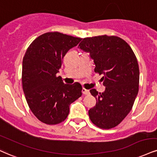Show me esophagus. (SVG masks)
Masks as SVG:
<instances>
[{
    "mask_svg": "<svg viewBox=\"0 0 157 157\" xmlns=\"http://www.w3.org/2000/svg\"><path fill=\"white\" fill-rule=\"evenodd\" d=\"M82 94H85V95H89L90 94L89 90H87V89H86V88H82Z\"/></svg>",
    "mask_w": 157,
    "mask_h": 157,
    "instance_id": "obj_1",
    "label": "esophagus"
}]
</instances>
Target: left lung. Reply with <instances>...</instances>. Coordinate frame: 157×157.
I'll return each mask as SVG.
<instances>
[{
  "label": "left lung",
  "mask_w": 157,
  "mask_h": 157,
  "mask_svg": "<svg viewBox=\"0 0 157 157\" xmlns=\"http://www.w3.org/2000/svg\"><path fill=\"white\" fill-rule=\"evenodd\" d=\"M78 48L89 53L94 71L102 75L105 90H90L97 104L88 111L90 119L101 129L120 124L131 111L139 90L140 71L130 46L118 36L107 35L85 38Z\"/></svg>",
  "instance_id": "obj_1"
}]
</instances>
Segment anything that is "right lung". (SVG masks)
I'll use <instances>...</instances> for the list:
<instances>
[{
  "label": "right lung",
  "instance_id": "right-lung-1",
  "mask_svg": "<svg viewBox=\"0 0 157 157\" xmlns=\"http://www.w3.org/2000/svg\"><path fill=\"white\" fill-rule=\"evenodd\" d=\"M80 41L59 32H48L37 37L26 50L22 60V89L32 113L44 124L63 121L69 105L82 96L79 82L65 84L56 75L66 53Z\"/></svg>",
  "mask_w": 157,
  "mask_h": 157
}]
</instances>
